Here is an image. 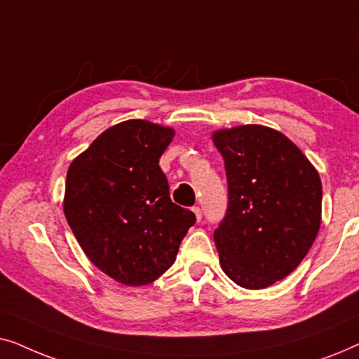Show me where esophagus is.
Returning <instances> with one entry per match:
<instances>
[{
    "label": "esophagus",
    "mask_w": 359,
    "mask_h": 359,
    "mask_svg": "<svg viewBox=\"0 0 359 359\" xmlns=\"http://www.w3.org/2000/svg\"><path fill=\"white\" fill-rule=\"evenodd\" d=\"M193 212H194V215H196V220H201V217H203V212H201V209L198 208V205H194Z\"/></svg>",
    "instance_id": "34e87169"
}]
</instances>
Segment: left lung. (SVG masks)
Instances as JSON below:
<instances>
[{
	"label": "left lung",
	"mask_w": 359,
	"mask_h": 359,
	"mask_svg": "<svg viewBox=\"0 0 359 359\" xmlns=\"http://www.w3.org/2000/svg\"><path fill=\"white\" fill-rule=\"evenodd\" d=\"M229 183L214 232L220 268L245 289L281 281L306 258L322 220L317 170L281 132L248 124L212 134Z\"/></svg>",
	"instance_id": "1"
}]
</instances>
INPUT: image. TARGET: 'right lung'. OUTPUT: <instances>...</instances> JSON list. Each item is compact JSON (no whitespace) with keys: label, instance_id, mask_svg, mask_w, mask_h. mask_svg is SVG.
<instances>
[{"label":"right lung","instance_id":"obj_1","mask_svg":"<svg viewBox=\"0 0 359 359\" xmlns=\"http://www.w3.org/2000/svg\"><path fill=\"white\" fill-rule=\"evenodd\" d=\"M171 127L130 119L109 127L72 161L63 212L97 269L126 286L158 279L196 222L170 199L160 156Z\"/></svg>","mask_w":359,"mask_h":359}]
</instances>
